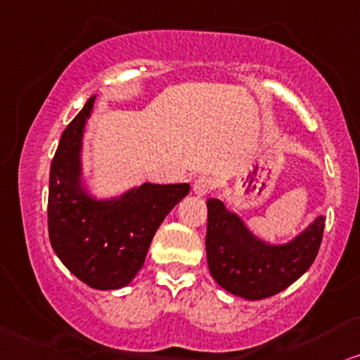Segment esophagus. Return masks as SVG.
<instances>
[{"label":"esophagus","mask_w":360,"mask_h":360,"mask_svg":"<svg viewBox=\"0 0 360 360\" xmlns=\"http://www.w3.org/2000/svg\"><path fill=\"white\" fill-rule=\"evenodd\" d=\"M212 189H214V181L211 179V177H206V176H199L193 184L194 194H198V195H206L211 193Z\"/></svg>","instance_id":"34e87169"}]
</instances>
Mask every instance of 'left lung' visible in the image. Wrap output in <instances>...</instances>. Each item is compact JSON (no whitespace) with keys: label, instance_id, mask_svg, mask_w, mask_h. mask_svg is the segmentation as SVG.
Listing matches in <instances>:
<instances>
[{"label":"left lung","instance_id":"8db88e82","mask_svg":"<svg viewBox=\"0 0 360 360\" xmlns=\"http://www.w3.org/2000/svg\"><path fill=\"white\" fill-rule=\"evenodd\" d=\"M326 217L319 216L297 238L271 245L248 231L219 199L207 201L206 252L209 272L227 292L259 301L289 288L319 252Z\"/></svg>","mask_w":360,"mask_h":360}]
</instances>
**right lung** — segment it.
Wrapping results in <instances>:
<instances>
[{"label":"right lung","instance_id":"right-lung-1","mask_svg":"<svg viewBox=\"0 0 360 360\" xmlns=\"http://www.w3.org/2000/svg\"><path fill=\"white\" fill-rule=\"evenodd\" d=\"M94 96L63 131L51 171L48 233L56 256L79 281L99 290L129 284L143 267L158 227L189 193V184H143L111 201L81 188V138Z\"/></svg>","mask_w":360,"mask_h":360}]
</instances>
